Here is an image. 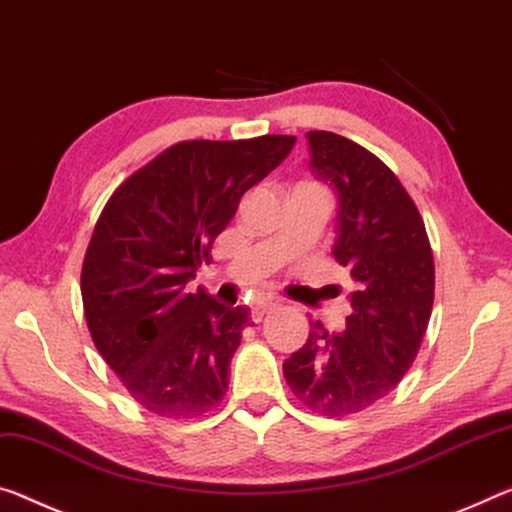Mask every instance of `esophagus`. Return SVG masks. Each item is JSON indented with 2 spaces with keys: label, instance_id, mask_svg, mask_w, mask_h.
<instances>
[{
  "label": "esophagus",
  "instance_id": "esophagus-1",
  "mask_svg": "<svg viewBox=\"0 0 512 512\" xmlns=\"http://www.w3.org/2000/svg\"><path fill=\"white\" fill-rule=\"evenodd\" d=\"M271 310H273L271 300H257V303H255L253 307H250V316H253L255 323H259Z\"/></svg>",
  "mask_w": 512,
  "mask_h": 512
}]
</instances>
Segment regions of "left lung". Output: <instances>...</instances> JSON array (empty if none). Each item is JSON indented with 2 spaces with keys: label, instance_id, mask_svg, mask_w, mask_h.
Segmentation results:
<instances>
[{
  "label": "left lung",
  "instance_id": "1",
  "mask_svg": "<svg viewBox=\"0 0 512 512\" xmlns=\"http://www.w3.org/2000/svg\"><path fill=\"white\" fill-rule=\"evenodd\" d=\"M310 166L337 191L332 255L358 291L344 332L310 321L303 348L282 364L296 399L323 417L371 408L415 362L431 321L435 264L424 218L392 170L332 132H307Z\"/></svg>",
  "mask_w": 512,
  "mask_h": 512
}]
</instances>
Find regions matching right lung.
Here are the masks:
<instances>
[{
	"instance_id": "1",
	"label": "right lung",
	"mask_w": 512,
	"mask_h": 512,
	"mask_svg": "<svg viewBox=\"0 0 512 512\" xmlns=\"http://www.w3.org/2000/svg\"><path fill=\"white\" fill-rule=\"evenodd\" d=\"M296 136L182 141L113 191L97 218L81 300L93 344L132 399L159 417L214 410L250 326L248 307H225L189 280L248 189L287 159Z\"/></svg>"
}]
</instances>
